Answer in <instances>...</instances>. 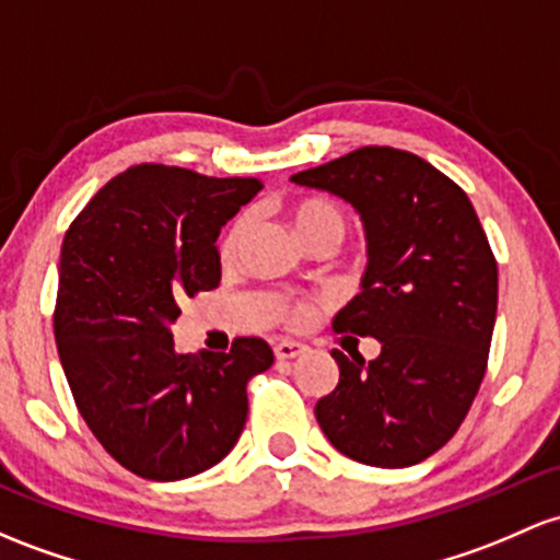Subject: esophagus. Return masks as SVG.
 <instances>
[{
	"mask_svg": "<svg viewBox=\"0 0 560 560\" xmlns=\"http://www.w3.org/2000/svg\"><path fill=\"white\" fill-rule=\"evenodd\" d=\"M305 350H308V348H305L303 342H294V340H279L273 346V353H276V359H279V361L298 359V355H303Z\"/></svg>",
	"mask_w": 560,
	"mask_h": 560,
	"instance_id": "34e87169",
	"label": "esophagus"
}]
</instances>
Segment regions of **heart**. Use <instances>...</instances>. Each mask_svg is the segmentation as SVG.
Returning a JSON list of instances; mask_svg holds the SVG:
<instances>
[{"instance_id": "b5f03b06", "label": "heart", "mask_w": 560, "mask_h": 560, "mask_svg": "<svg viewBox=\"0 0 560 560\" xmlns=\"http://www.w3.org/2000/svg\"><path fill=\"white\" fill-rule=\"evenodd\" d=\"M292 223L303 242L305 238H311L313 233H322V231H335L340 233L342 238V231H346V218H342V212L337 210L331 201H324V199H300L298 205H292ZM247 229H249V218L247 214H238V218L231 223V229L225 231L223 242H220V257H223V260H233V257L238 255V249H242L244 244V236H247ZM318 308H322L318 300L292 298V294H284V298H279L273 303V311L276 316H279V322H284L287 327L292 329L308 327L313 318L318 316Z\"/></svg>"}]
</instances>
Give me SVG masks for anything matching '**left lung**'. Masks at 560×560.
Listing matches in <instances>:
<instances>
[{"label": "left lung", "instance_id": "left-lung-1", "mask_svg": "<svg viewBox=\"0 0 560 560\" xmlns=\"http://www.w3.org/2000/svg\"><path fill=\"white\" fill-rule=\"evenodd\" d=\"M292 183L361 214L370 262L331 327L383 346L370 364L331 350L340 380L316 404L318 425L355 463H422L463 425L487 372L497 318L487 233L457 183L388 145L355 149Z\"/></svg>", "mask_w": 560, "mask_h": 560}]
</instances>
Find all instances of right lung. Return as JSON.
Wrapping results in <instances>:
<instances>
[{
  "instance_id": "add662e5",
  "label": "right lung",
  "mask_w": 560,
  "mask_h": 560,
  "mask_svg": "<svg viewBox=\"0 0 560 560\" xmlns=\"http://www.w3.org/2000/svg\"><path fill=\"white\" fill-rule=\"evenodd\" d=\"M257 177L138 164L97 190L60 249L55 342L79 415L135 476L210 470L247 422V383L273 364L260 337L175 353L180 303L220 284V229Z\"/></svg>"
}]
</instances>
